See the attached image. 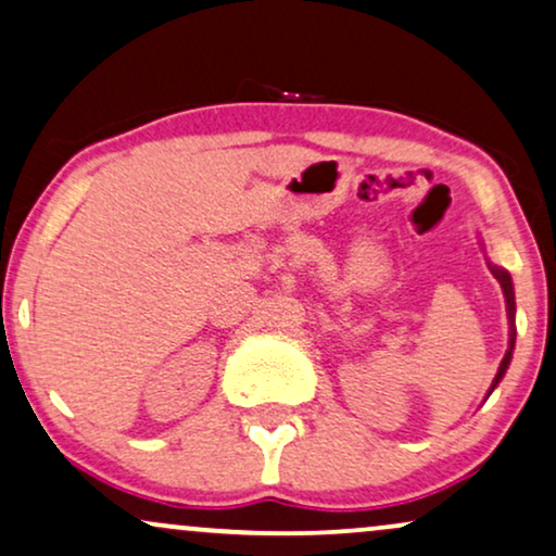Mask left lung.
I'll return each mask as SVG.
<instances>
[{
	"label": "left lung",
	"instance_id": "1",
	"mask_svg": "<svg viewBox=\"0 0 556 556\" xmlns=\"http://www.w3.org/2000/svg\"><path fill=\"white\" fill-rule=\"evenodd\" d=\"M488 269L495 279H498L501 290H503V298H506V313H508V351L503 355L501 366H498V374H495V379L491 383V389H488V396L493 394V389L498 387L503 376H506L508 366H510V358H514V345H516V298H514V279H510V274L506 269H501V266H495L488 262Z\"/></svg>",
	"mask_w": 556,
	"mask_h": 556
}]
</instances>
